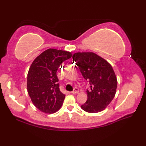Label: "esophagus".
I'll list each match as a JSON object with an SVG mask.
<instances>
[{"mask_svg": "<svg viewBox=\"0 0 146 146\" xmlns=\"http://www.w3.org/2000/svg\"><path fill=\"white\" fill-rule=\"evenodd\" d=\"M78 92H79L78 89L77 88H75L72 92H71V94H77V93H78Z\"/></svg>", "mask_w": 146, "mask_h": 146, "instance_id": "1", "label": "esophagus"}]
</instances>
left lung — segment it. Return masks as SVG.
Segmentation results:
<instances>
[{
  "label": "left lung",
  "instance_id": "left-lung-1",
  "mask_svg": "<svg viewBox=\"0 0 146 146\" xmlns=\"http://www.w3.org/2000/svg\"><path fill=\"white\" fill-rule=\"evenodd\" d=\"M72 58L83 77L90 84L86 90L87 100L81 108L89 113L104 110L116 93L117 81L112 67L94 52H76Z\"/></svg>",
  "mask_w": 146,
  "mask_h": 146
}]
</instances>
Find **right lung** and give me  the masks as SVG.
I'll return each instance as SVG.
<instances>
[{"label":"right lung","instance_id":"obj_1","mask_svg":"<svg viewBox=\"0 0 146 146\" xmlns=\"http://www.w3.org/2000/svg\"><path fill=\"white\" fill-rule=\"evenodd\" d=\"M70 52L48 49L39 55L27 74V92L35 106L46 113H54L61 107L65 95L59 88L56 71Z\"/></svg>","mask_w":146,"mask_h":146}]
</instances>
